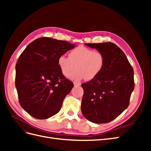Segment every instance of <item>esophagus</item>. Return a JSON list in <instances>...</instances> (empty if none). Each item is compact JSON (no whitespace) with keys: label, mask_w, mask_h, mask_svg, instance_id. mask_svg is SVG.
Masks as SVG:
<instances>
[{"label":"esophagus","mask_w":151,"mask_h":151,"mask_svg":"<svg viewBox=\"0 0 151 151\" xmlns=\"http://www.w3.org/2000/svg\"><path fill=\"white\" fill-rule=\"evenodd\" d=\"M74 85L75 87H77V86H81V83H76V82H74Z\"/></svg>","instance_id":"1"}]
</instances>
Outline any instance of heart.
<instances>
[{
	"label": "heart",
	"mask_w": 151,
	"mask_h": 151,
	"mask_svg": "<svg viewBox=\"0 0 151 151\" xmlns=\"http://www.w3.org/2000/svg\"><path fill=\"white\" fill-rule=\"evenodd\" d=\"M58 65L65 77L69 76L76 66V70L69 76V78L79 81L85 78L93 80L103 71L105 65L104 55L99 51L79 46L72 50L68 57L62 55L58 58Z\"/></svg>",
	"instance_id": "b5f03b06"
}]
</instances>
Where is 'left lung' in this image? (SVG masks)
Instances as JSON below:
<instances>
[{"instance_id":"8db88e82","label":"left lung","mask_w":151,"mask_h":151,"mask_svg":"<svg viewBox=\"0 0 151 151\" xmlns=\"http://www.w3.org/2000/svg\"><path fill=\"white\" fill-rule=\"evenodd\" d=\"M105 58L103 71L97 77L82 84L84 94L81 111L94 123H105L119 116L129 105L134 89V70L122 50L111 42L85 43Z\"/></svg>"}]
</instances>
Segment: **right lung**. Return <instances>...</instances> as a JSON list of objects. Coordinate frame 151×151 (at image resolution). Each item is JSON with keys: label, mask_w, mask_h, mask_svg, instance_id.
<instances>
[{"label": "right lung", "mask_w": 151, "mask_h": 151, "mask_svg": "<svg viewBox=\"0 0 151 151\" xmlns=\"http://www.w3.org/2000/svg\"><path fill=\"white\" fill-rule=\"evenodd\" d=\"M75 47L66 41L42 37L21 54L15 84L20 105L31 116L47 119L60 111L74 84L62 74L58 58Z\"/></svg>", "instance_id": "right-lung-1"}]
</instances>
